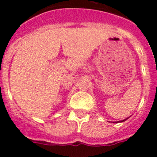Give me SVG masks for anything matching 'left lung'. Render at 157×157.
Instances as JSON below:
<instances>
[{
    "instance_id": "left-lung-1",
    "label": "left lung",
    "mask_w": 157,
    "mask_h": 157,
    "mask_svg": "<svg viewBox=\"0 0 157 157\" xmlns=\"http://www.w3.org/2000/svg\"><path fill=\"white\" fill-rule=\"evenodd\" d=\"M128 118H129V117H128ZM128 118H126V119H124V120H122V121H117V122H113V123H119V122H123V121H126L127 119H128Z\"/></svg>"
}]
</instances>
